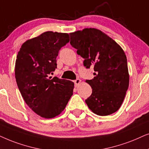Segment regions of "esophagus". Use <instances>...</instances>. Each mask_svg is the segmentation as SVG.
<instances>
[{
    "instance_id": "34e87169",
    "label": "esophagus",
    "mask_w": 149,
    "mask_h": 149,
    "mask_svg": "<svg viewBox=\"0 0 149 149\" xmlns=\"http://www.w3.org/2000/svg\"><path fill=\"white\" fill-rule=\"evenodd\" d=\"M80 82H81V80H80V79H76V80L74 81L75 86H78V85L80 84Z\"/></svg>"
}]
</instances>
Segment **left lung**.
Masks as SVG:
<instances>
[{
  "label": "left lung",
  "mask_w": 149,
  "mask_h": 149,
  "mask_svg": "<svg viewBox=\"0 0 149 149\" xmlns=\"http://www.w3.org/2000/svg\"><path fill=\"white\" fill-rule=\"evenodd\" d=\"M69 35L71 45L84 58V66L94 68V78L86 80L93 89L92 94L85 100L87 106L100 116L116 112L123 102L130 82L123 49L106 33L94 28Z\"/></svg>",
  "instance_id": "1"
}]
</instances>
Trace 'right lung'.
I'll return each instance as SVG.
<instances>
[{"label": "right lung", "mask_w": 149, "mask_h": 149, "mask_svg": "<svg viewBox=\"0 0 149 149\" xmlns=\"http://www.w3.org/2000/svg\"><path fill=\"white\" fill-rule=\"evenodd\" d=\"M69 41L67 33L46 31L25 41L17 53V86L26 104L41 117L58 116L73 95V82L49 76L56 68L59 50Z\"/></svg>", "instance_id": "add662e5"}]
</instances>
